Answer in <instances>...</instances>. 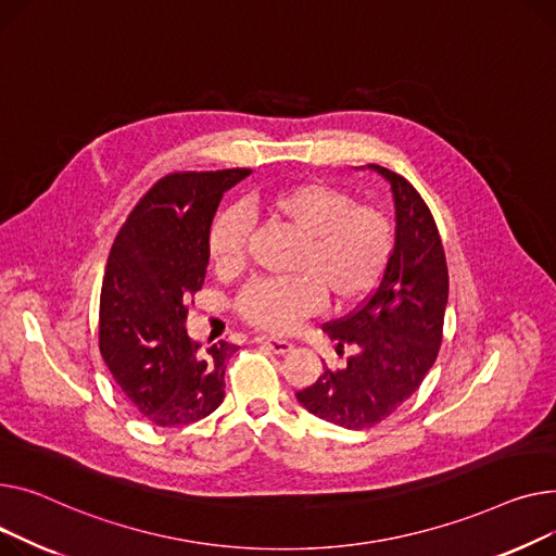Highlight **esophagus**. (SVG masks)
Masks as SVG:
<instances>
[{"label": "esophagus", "instance_id": "1", "mask_svg": "<svg viewBox=\"0 0 556 556\" xmlns=\"http://www.w3.org/2000/svg\"><path fill=\"white\" fill-rule=\"evenodd\" d=\"M255 343L269 348L274 354H287L293 350V343L285 341V339H271V337H255Z\"/></svg>", "mask_w": 556, "mask_h": 556}]
</instances>
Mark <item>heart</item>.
Masks as SVG:
<instances>
[{"mask_svg":"<svg viewBox=\"0 0 556 556\" xmlns=\"http://www.w3.org/2000/svg\"><path fill=\"white\" fill-rule=\"evenodd\" d=\"M249 208L301 236L291 271L299 276L251 280L236 312L257 330L289 332L323 296L348 307L375 291L393 255V228L372 204H358L343 188L303 179L253 192ZM247 247V222L236 208L215 215L206 249L217 271H236Z\"/></svg>","mask_w":556,"mask_h":556,"instance_id":"1","label":"heart"}]
</instances>
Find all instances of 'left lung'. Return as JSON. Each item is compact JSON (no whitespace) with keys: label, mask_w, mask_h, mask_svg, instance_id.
<instances>
[{"label":"left lung","mask_w":556,"mask_h":556,"mask_svg":"<svg viewBox=\"0 0 556 556\" xmlns=\"http://www.w3.org/2000/svg\"><path fill=\"white\" fill-rule=\"evenodd\" d=\"M395 194V247L383 278L348 316L325 323L337 352L354 354L341 370L325 368L299 402L337 427L366 431L393 415L433 368L448 301V269L438 224L402 175L375 166Z\"/></svg>","instance_id":"8db88e82"}]
</instances>
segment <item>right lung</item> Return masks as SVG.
<instances>
[{"label": "right lung", "mask_w": 556, "mask_h": 556, "mask_svg": "<svg viewBox=\"0 0 556 556\" xmlns=\"http://www.w3.org/2000/svg\"><path fill=\"white\" fill-rule=\"evenodd\" d=\"M249 168L170 173L143 198L112 244L98 312V348L129 400L154 427H184L224 400L238 345L202 350L188 339L186 303L206 278V238L224 190Z\"/></svg>", "instance_id": "1"}]
</instances>
